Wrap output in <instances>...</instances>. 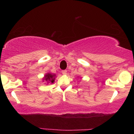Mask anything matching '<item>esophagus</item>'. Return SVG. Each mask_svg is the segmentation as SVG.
I'll use <instances>...</instances> for the list:
<instances>
[{"label": "esophagus", "mask_w": 134, "mask_h": 134, "mask_svg": "<svg viewBox=\"0 0 134 134\" xmlns=\"http://www.w3.org/2000/svg\"><path fill=\"white\" fill-rule=\"evenodd\" d=\"M62 74H66L67 71L66 70H62Z\"/></svg>", "instance_id": "esophagus-1"}]
</instances>
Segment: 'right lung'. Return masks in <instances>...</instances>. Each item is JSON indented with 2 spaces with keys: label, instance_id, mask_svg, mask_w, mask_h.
Instances as JSON below:
<instances>
[{
  "label": "right lung",
  "instance_id": "1",
  "mask_svg": "<svg viewBox=\"0 0 134 134\" xmlns=\"http://www.w3.org/2000/svg\"><path fill=\"white\" fill-rule=\"evenodd\" d=\"M55 74H51V73L49 74V73H48V74L45 75L44 80L47 82L50 81L51 83H54V80H55Z\"/></svg>",
  "mask_w": 134,
  "mask_h": 134
}]
</instances>
